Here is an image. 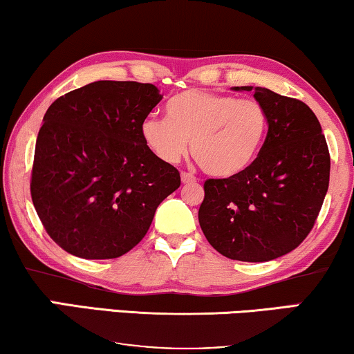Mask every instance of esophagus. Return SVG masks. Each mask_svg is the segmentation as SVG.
I'll use <instances>...</instances> for the list:
<instances>
[{
  "mask_svg": "<svg viewBox=\"0 0 354 354\" xmlns=\"http://www.w3.org/2000/svg\"><path fill=\"white\" fill-rule=\"evenodd\" d=\"M180 178H182V183H193V182H196V177L193 176V174H188V172H182L180 174Z\"/></svg>",
  "mask_w": 354,
  "mask_h": 354,
  "instance_id": "34e87169",
  "label": "esophagus"
}]
</instances>
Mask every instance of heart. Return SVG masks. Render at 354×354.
Segmentation results:
<instances>
[{
  "label": "heart",
  "instance_id": "obj_1",
  "mask_svg": "<svg viewBox=\"0 0 354 354\" xmlns=\"http://www.w3.org/2000/svg\"><path fill=\"white\" fill-rule=\"evenodd\" d=\"M167 118L149 115L140 135L149 151L167 164H177L188 151L203 171L227 178L246 171L263 148L269 119L253 98L206 90H185L166 104Z\"/></svg>",
  "mask_w": 354,
  "mask_h": 354
}]
</instances>
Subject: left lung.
<instances>
[{
    "label": "left lung",
    "instance_id": "left-lung-1",
    "mask_svg": "<svg viewBox=\"0 0 354 354\" xmlns=\"http://www.w3.org/2000/svg\"><path fill=\"white\" fill-rule=\"evenodd\" d=\"M232 90L253 91L268 113V137L246 171L205 182L198 221L225 258L264 263L290 253L311 232L328 188L330 154L303 101L263 86Z\"/></svg>",
    "mask_w": 354,
    "mask_h": 354
}]
</instances>
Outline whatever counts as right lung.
<instances>
[{"instance_id":"obj_1","label":"right lung","mask_w":354,"mask_h":354,"mask_svg":"<svg viewBox=\"0 0 354 354\" xmlns=\"http://www.w3.org/2000/svg\"><path fill=\"white\" fill-rule=\"evenodd\" d=\"M162 100L151 84L98 80L48 108L30 193L48 235L84 259L138 245L180 174L145 147L140 125Z\"/></svg>"}]
</instances>
